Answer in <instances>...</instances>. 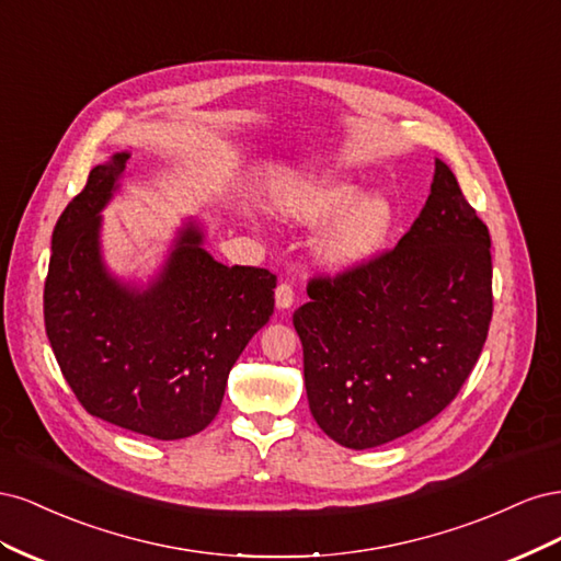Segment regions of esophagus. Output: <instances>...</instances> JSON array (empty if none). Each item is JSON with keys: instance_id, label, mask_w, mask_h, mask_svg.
I'll return each mask as SVG.
<instances>
[{"instance_id": "obj_1", "label": "esophagus", "mask_w": 561, "mask_h": 561, "mask_svg": "<svg viewBox=\"0 0 561 561\" xmlns=\"http://www.w3.org/2000/svg\"><path fill=\"white\" fill-rule=\"evenodd\" d=\"M293 301H295L293 285H290V283H280V285L276 287V307H278V309H290Z\"/></svg>"}]
</instances>
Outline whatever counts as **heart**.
Masks as SVG:
<instances>
[{
    "label": "heart",
    "instance_id": "obj_1",
    "mask_svg": "<svg viewBox=\"0 0 561 561\" xmlns=\"http://www.w3.org/2000/svg\"><path fill=\"white\" fill-rule=\"evenodd\" d=\"M280 208L299 222L330 225L316 243V257L332 271H351L375 260L396 227V208L383 194H365L348 178L320 175L280 196Z\"/></svg>",
    "mask_w": 561,
    "mask_h": 561
}]
</instances>
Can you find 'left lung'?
<instances>
[{"label":"left lung","mask_w":561,"mask_h":561,"mask_svg":"<svg viewBox=\"0 0 561 561\" xmlns=\"http://www.w3.org/2000/svg\"><path fill=\"white\" fill-rule=\"evenodd\" d=\"M489 229L449 165L396 248L316 276L293 316L311 414L334 443L371 449L416 431L458 396L486 342Z\"/></svg>","instance_id":"obj_1"}]
</instances>
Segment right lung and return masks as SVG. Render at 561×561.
Listing matches in <instances>:
<instances>
[{
  "label": "right lung",
  "mask_w": 561,
  "mask_h": 561,
  "mask_svg": "<svg viewBox=\"0 0 561 561\" xmlns=\"http://www.w3.org/2000/svg\"><path fill=\"white\" fill-rule=\"evenodd\" d=\"M128 154L95 165L54 229L44 322L65 381L89 414L157 439L201 433L217 416L229 371L274 313L276 276L225 266L190 222L147 290L107 274L100 210Z\"/></svg>",
  "instance_id": "add662e5"
}]
</instances>
